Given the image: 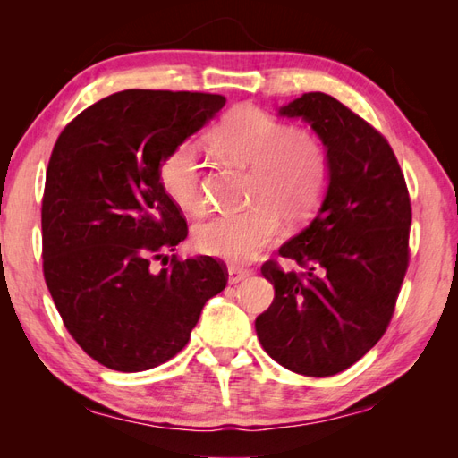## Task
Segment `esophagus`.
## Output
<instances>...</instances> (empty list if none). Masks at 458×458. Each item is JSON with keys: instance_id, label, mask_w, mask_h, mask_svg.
Listing matches in <instances>:
<instances>
[{"instance_id": "esophagus-1", "label": "esophagus", "mask_w": 458, "mask_h": 458, "mask_svg": "<svg viewBox=\"0 0 458 458\" xmlns=\"http://www.w3.org/2000/svg\"><path fill=\"white\" fill-rule=\"evenodd\" d=\"M252 275V271L250 269H242V267H229V283L231 284H237V283H241V281H244V279H248V276Z\"/></svg>"}]
</instances>
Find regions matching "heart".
<instances>
[{"instance_id": "1", "label": "heart", "mask_w": 458, "mask_h": 458, "mask_svg": "<svg viewBox=\"0 0 458 458\" xmlns=\"http://www.w3.org/2000/svg\"><path fill=\"white\" fill-rule=\"evenodd\" d=\"M208 141L217 157L250 168L248 204L252 208L200 224L192 237L199 252L244 266L279 237V216L288 224H301L321 206L332 165L317 133L290 128L256 106L242 105L229 110ZM202 168L200 152L189 141L174 145L160 162L164 192L187 214L206 208Z\"/></svg>"}]
</instances>
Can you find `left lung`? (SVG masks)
<instances>
[{
  "instance_id": "obj_1",
  "label": "left lung",
  "mask_w": 458,
  "mask_h": 458,
  "mask_svg": "<svg viewBox=\"0 0 458 458\" xmlns=\"http://www.w3.org/2000/svg\"><path fill=\"white\" fill-rule=\"evenodd\" d=\"M279 114L311 123L332 172L321 210L279 250L303 271L286 273L275 259L261 266L275 298L256 332L284 369L332 377L357 363L392 321L409 267V189L386 137L335 97L303 93Z\"/></svg>"
}]
</instances>
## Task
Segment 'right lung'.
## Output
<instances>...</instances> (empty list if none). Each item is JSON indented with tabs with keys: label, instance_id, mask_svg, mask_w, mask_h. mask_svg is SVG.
<instances>
[{
	"label": "right lung",
	"instance_id": "add662e5",
	"mask_svg": "<svg viewBox=\"0 0 458 458\" xmlns=\"http://www.w3.org/2000/svg\"><path fill=\"white\" fill-rule=\"evenodd\" d=\"M225 101L118 91L66 123L53 147L41 199L46 284L71 336L106 369L141 372L168 361L227 284L224 261L165 256L189 229L160 183L165 152ZM160 259L168 268L154 267Z\"/></svg>",
	"mask_w": 458,
	"mask_h": 458
}]
</instances>
